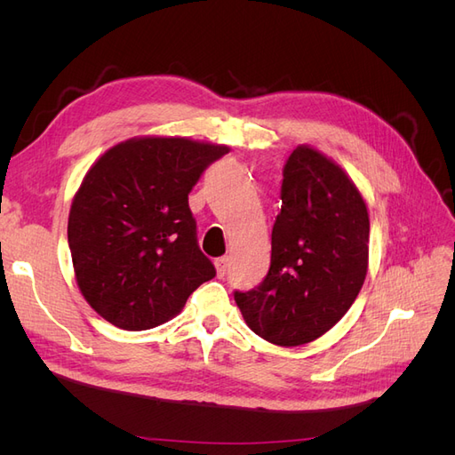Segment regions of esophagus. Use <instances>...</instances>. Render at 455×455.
I'll return each mask as SVG.
<instances>
[{
	"label": "esophagus",
	"mask_w": 455,
	"mask_h": 455,
	"mask_svg": "<svg viewBox=\"0 0 455 455\" xmlns=\"http://www.w3.org/2000/svg\"><path fill=\"white\" fill-rule=\"evenodd\" d=\"M228 264H229V259H228L226 256H222V258H216V259H214V266H216V271H218V277H224L226 271H228Z\"/></svg>",
	"instance_id": "1"
}]
</instances>
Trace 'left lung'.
Returning a JSON list of instances; mask_svg holds the SVG:
<instances>
[{"mask_svg": "<svg viewBox=\"0 0 455 455\" xmlns=\"http://www.w3.org/2000/svg\"><path fill=\"white\" fill-rule=\"evenodd\" d=\"M281 201L267 275L233 296L252 332L294 347L328 332L359 296L370 220L347 174L307 146L284 163Z\"/></svg>", "mask_w": 455, "mask_h": 455, "instance_id": "left-lung-1", "label": "left lung"}]
</instances>
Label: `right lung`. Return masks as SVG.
Masks as SVG:
<instances>
[{"instance_id":"obj_1","label":"right lung","mask_w":455,"mask_h":455,"mask_svg":"<svg viewBox=\"0 0 455 455\" xmlns=\"http://www.w3.org/2000/svg\"><path fill=\"white\" fill-rule=\"evenodd\" d=\"M228 151L188 139H134L92 164L72 203L68 244L81 294L108 323L156 328L214 277L188 196Z\"/></svg>"}]
</instances>
